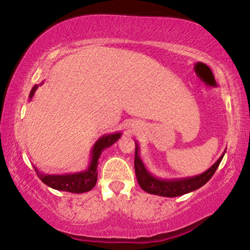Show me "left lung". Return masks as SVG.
<instances>
[{
	"label": "left lung",
	"instance_id": "left-lung-1",
	"mask_svg": "<svg viewBox=\"0 0 250 250\" xmlns=\"http://www.w3.org/2000/svg\"><path fill=\"white\" fill-rule=\"evenodd\" d=\"M226 150L223 152V154L219 156V159L211 166L208 170L203 172L202 174L184 177V179H161V177L154 176L152 173L146 170L145 163L140 159V146L135 142V156H134V168L135 175H137L138 183L143 191L154 194V195L164 196V197H176L184 195L189 192L195 191V189L202 188L207 182L210 180V177L216 172L217 167L225 155Z\"/></svg>",
	"mask_w": 250,
	"mask_h": 250
}]
</instances>
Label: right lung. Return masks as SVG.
Segmentation results:
<instances>
[{"mask_svg":"<svg viewBox=\"0 0 250 250\" xmlns=\"http://www.w3.org/2000/svg\"><path fill=\"white\" fill-rule=\"evenodd\" d=\"M41 84H43V83H41L40 84H35L32 88L28 97L29 101L33 99L34 94H35L37 88ZM121 132H115L104 134L103 137H100L95 142V145L92 146V149L90 151L89 166L83 171L75 173H64V174H47V173L40 171L35 166H34V168H35V172L37 173L41 181L54 189L70 193L88 192L96 185L97 174H98L97 168H98V160L100 159L101 152L107 149V147L111 146L112 145H115L121 138Z\"/></svg>","mask_w":250,"mask_h":250,"instance_id":"1","label":"right lung"}]
</instances>
